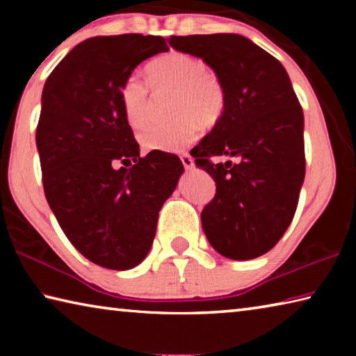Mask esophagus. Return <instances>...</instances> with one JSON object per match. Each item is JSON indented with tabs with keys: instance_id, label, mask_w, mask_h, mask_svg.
Here are the masks:
<instances>
[{
	"instance_id": "34e87169",
	"label": "esophagus",
	"mask_w": 356,
	"mask_h": 356,
	"mask_svg": "<svg viewBox=\"0 0 356 356\" xmlns=\"http://www.w3.org/2000/svg\"><path fill=\"white\" fill-rule=\"evenodd\" d=\"M180 160H182V165H184L185 170H193V168H195V161H193L191 155L184 154L182 156H180Z\"/></svg>"
}]
</instances>
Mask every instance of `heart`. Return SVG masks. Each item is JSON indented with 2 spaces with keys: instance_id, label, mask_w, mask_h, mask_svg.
<instances>
[{
  "instance_id": "b5f03b06",
  "label": "heart",
  "mask_w": 356,
  "mask_h": 356,
  "mask_svg": "<svg viewBox=\"0 0 356 356\" xmlns=\"http://www.w3.org/2000/svg\"><path fill=\"white\" fill-rule=\"evenodd\" d=\"M147 78L154 91H174L171 110L177 116L170 122L146 125L138 135L144 149L161 152L182 149L195 138L197 122L210 127L225 113V84L207 70L201 59L185 53H170L149 65ZM120 106L131 127H143L150 108L147 83L136 75L129 76L120 88Z\"/></svg>"
}]
</instances>
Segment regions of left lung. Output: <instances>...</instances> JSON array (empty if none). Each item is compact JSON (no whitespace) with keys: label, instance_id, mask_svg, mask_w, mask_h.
Returning a JSON list of instances; mask_svg holds the SVG:
<instances>
[{"label":"left lung","instance_id":"left-lung-1","mask_svg":"<svg viewBox=\"0 0 356 356\" xmlns=\"http://www.w3.org/2000/svg\"><path fill=\"white\" fill-rule=\"evenodd\" d=\"M177 51L201 58L226 89V108L191 155L216 184L201 213L216 252L234 261L265 254L297 210L305 180V118L278 59L240 34L171 35ZM232 156L234 164L209 156Z\"/></svg>","mask_w":356,"mask_h":356}]
</instances>
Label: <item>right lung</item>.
I'll return each instance as SVG.
<instances>
[{
	"label": "right lung",
	"instance_id": "add662e5",
	"mask_svg": "<svg viewBox=\"0 0 356 356\" xmlns=\"http://www.w3.org/2000/svg\"><path fill=\"white\" fill-rule=\"evenodd\" d=\"M168 50L160 35L91 38L72 48L42 91L35 144L45 197L70 243L100 267L129 270L144 261L184 172L174 154L140 156L120 106L131 72Z\"/></svg>",
	"mask_w": 356,
	"mask_h": 356
}]
</instances>
